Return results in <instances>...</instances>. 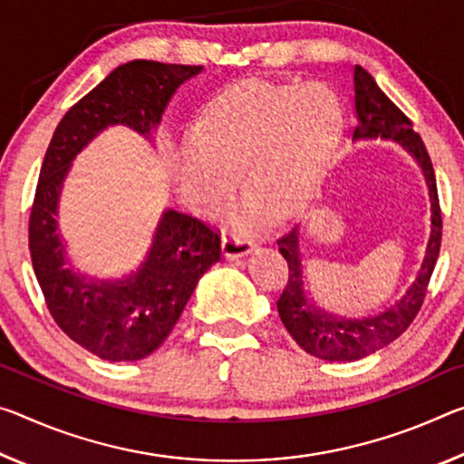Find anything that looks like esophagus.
Returning a JSON list of instances; mask_svg holds the SVG:
<instances>
[{"mask_svg":"<svg viewBox=\"0 0 464 464\" xmlns=\"http://www.w3.org/2000/svg\"><path fill=\"white\" fill-rule=\"evenodd\" d=\"M254 239H249V235L244 231H229L223 235V252L227 258H239L254 249Z\"/></svg>","mask_w":464,"mask_h":464,"instance_id":"obj_1","label":"esophagus"}]
</instances>
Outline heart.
<instances>
[{"instance_id": "obj_1", "label": "heart", "mask_w": 464, "mask_h": 464, "mask_svg": "<svg viewBox=\"0 0 464 464\" xmlns=\"http://www.w3.org/2000/svg\"><path fill=\"white\" fill-rule=\"evenodd\" d=\"M344 113L324 84L233 86L206 107L183 152V186L206 210L231 204L237 178L272 215L295 208L324 179L343 138Z\"/></svg>"}]
</instances>
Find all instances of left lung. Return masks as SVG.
I'll list each match as a JSON object with an SVG mask.
<instances>
[{
    "label": "left lung",
    "mask_w": 464,
    "mask_h": 464,
    "mask_svg": "<svg viewBox=\"0 0 464 464\" xmlns=\"http://www.w3.org/2000/svg\"><path fill=\"white\" fill-rule=\"evenodd\" d=\"M353 82H355L357 109V126L353 130V140L392 138L413 154L423 169L430 188L431 235L428 249H425L423 266L419 270L413 286L391 310L365 320H338L315 310L304 293V264H301L297 247L299 225L291 227L276 239L278 252L283 254L286 266H289V278L276 301L278 315L301 349L314 357L326 359V362H357V359L372 355L396 341L421 310L440 246H442V208H440L436 173H433L430 152L425 149L421 136L413 131V121L380 91L376 80L359 65L353 70Z\"/></svg>",
    "instance_id": "obj_1"
}]
</instances>
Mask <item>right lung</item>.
<instances>
[{"label":"right lung","instance_id":"right-lung-1","mask_svg":"<svg viewBox=\"0 0 464 464\" xmlns=\"http://www.w3.org/2000/svg\"><path fill=\"white\" fill-rule=\"evenodd\" d=\"M202 65L136 60L113 70L62 117L43 159L28 218V249L55 324L107 362H138L165 343L198 281L220 260V231L167 210L144 266L121 283L86 285L63 266L55 208L72 159L107 126L149 136L171 94Z\"/></svg>","mask_w":464,"mask_h":464}]
</instances>
